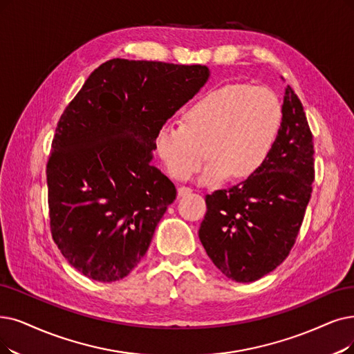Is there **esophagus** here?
<instances>
[{
	"instance_id": "34e87169",
	"label": "esophagus",
	"mask_w": 354,
	"mask_h": 354,
	"mask_svg": "<svg viewBox=\"0 0 354 354\" xmlns=\"http://www.w3.org/2000/svg\"><path fill=\"white\" fill-rule=\"evenodd\" d=\"M192 192H193V190H192L190 187H185V186L178 187V196H180V197H183V196H189Z\"/></svg>"
}]
</instances>
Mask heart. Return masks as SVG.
I'll use <instances>...</instances> for the list:
<instances>
[{
    "mask_svg": "<svg viewBox=\"0 0 354 354\" xmlns=\"http://www.w3.org/2000/svg\"><path fill=\"white\" fill-rule=\"evenodd\" d=\"M281 124V104L266 87L225 84L207 90L183 113L181 123H165L155 135L167 173L185 181L199 173L202 185L256 174L270 155Z\"/></svg>",
    "mask_w": 354,
    "mask_h": 354,
    "instance_id": "b5f03b06",
    "label": "heart"
}]
</instances>
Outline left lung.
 I'll return each mask as SVG.
<instances>
[{
	"label": "left lung",
	"mask_w": 354,
	"mask_h": 354,
	"mask_svg": "<svg viewBox=\"0 0 354 354\" xmlns=\"http://www.w3.org/2000/svg\"><path fill=\"white\" fill-rule=\"evenodd\" d=\"M274 147L259 171L206 194L199 238L231 280L248 283L286 260L298 238L315 178L313 132L298 94L286 87Z\"/></svg>",
	"instance_id": "1"
}]
</instances>
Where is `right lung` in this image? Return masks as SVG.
Returning a JSON list of instances; mask_svg holds the SVG:
<instances>
[{"label": "right lung", "instance_id": "add662e5", "mask_svg": "<svg viewBox=\"0 0 354 354\" xmlns=\"http://www.w3.org/2000/svg\"><path fill=\"white\" fill-rule=\"evenodd\" d=\"M207 77L205 65L115 58L64 110L46 164L50 234L84 276L110 283L145 256L177 194L152 164L155 135Z\"/></svg>", "mask_w": 354, "mask_h": 354}]
</instances>
